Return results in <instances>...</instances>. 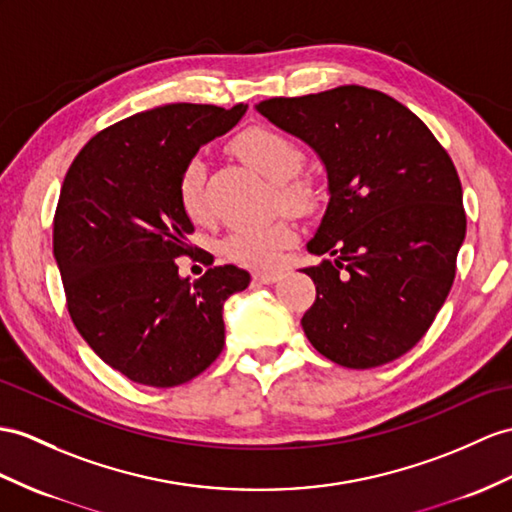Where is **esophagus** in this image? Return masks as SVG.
I'll list each match as a JSON object with an SVG mask.
<instances>
[{"label": "esophagus", "mask_w": 512, "mask_h": 512, "mask_svg": "<svg viewBox=\"0 0 512 512\" xmlns=\"http://www.w3.org/2000/svg\"><path fill=\"white\" fill-rule=\"evenodd\" d=\"M280 278H282V276H280L278 271H256V273H254V280H256L258 284H276Z\"/></svg>", "instance_id": "esophagus-1"}]
</instances>
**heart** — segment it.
Returning <instances> with one entry per match:
<instances>
[{"instance_id": "1", "label": "heart", "mask_w": 512, "mask_h": 512, "mask_svg": "<svg viewBox=\"0 0 512 512\" xmlns=\"http://www.w3.org/2000/svg\"><path fill=\"white\" fill-rule=\"evenodd\" d=\"M236 156L247 167L258 171L276 184V197L284 210L295 215H310L319 204L315 180L302 173L304 149L289 134L273 128H249L232 143ZM178 204L193 223H204L210 217L206 199V165L202 158H191L178 178ZM297 239L289 221H271L254 228H239L223 241V254L230 260L252 269H273Z\"/></svg>"}]
</instances>
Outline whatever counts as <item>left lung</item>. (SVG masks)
I'll list each match as a JSON object with an SVG mask.
<instances>
[{"label":"left lung","instance_id":"obj_1","mask_svg":"<svg viewBox=\"0 0 512 512\" xmlns=\"http://www.w3.org/2000/svg\"><path fill=\"white\" fill-rule=\"evenodd\" d=\"M315 149L330 204L304 269L317 299L302 317L332 363L371 369L419 343L445 304L465 241L463 186L450 154L397 99L347 84L256 106Z\"/></svg>","mask_w":512,"mask_h":512}]
</instances>
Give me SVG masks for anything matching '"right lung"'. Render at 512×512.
I'll return each mask as SVG.
<instances>
[{"label":"right lung","instance_id":"right-lung-1","mask_svg":"<svg viewBox=\"0 0 512 512\" xmlns=\"http://www.w3.org/2000/svg\"><path fill=\"white\" fill-rule=\"evenodd\" d=\"M210 104H167L97 132L73 158L54 215V258L82 339L132 382L169 389L193 380L226 345L223 304L249 273L210 267L180 278L193 256L178 178L199 145L243 117Z\"/></svg>","mask_w":512,"mask_h":512}]
</instances>
